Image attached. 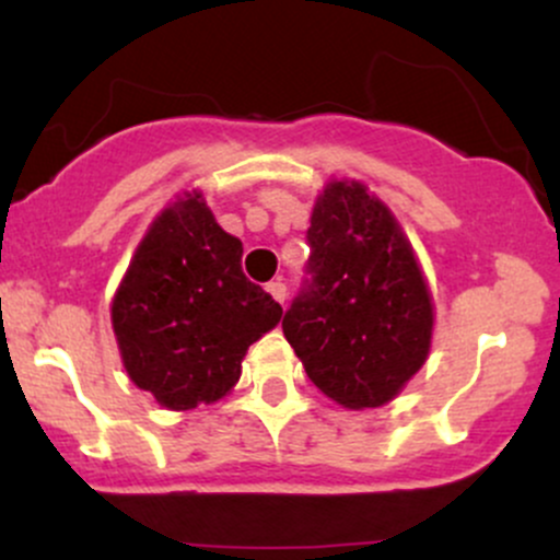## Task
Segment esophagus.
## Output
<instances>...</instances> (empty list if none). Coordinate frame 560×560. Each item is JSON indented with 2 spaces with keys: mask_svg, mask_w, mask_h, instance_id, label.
Segmentation results:
<instances>
[{
  "mask_svg": "<svg viewBox=\"0 0 560 560\" xmlns=\"http://www.w3.org/2000/svg\"><path fill=\"white\" fill-rule=\"evenodd\" d=\"M266 289L271 292V298L276 302H281V305H284V300H287V284H284V281H271V284H268Z\"/></svg>",
  "mask_w": 560,
  "mask_h": 560,
  "instance_id": "obj_1",
  "label": "esophagus"
}]
</instances>
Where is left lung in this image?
<instances>
[{
  "label": "left lung",
  "instance_id": "1",
  "mask_svg": "<svg viewBox=\"0 0 560 560\" xmlns=\"http://www.w3.org/2000/svg\"><path fill=\"white\" fill-rule=\"evenodd\" d=\"M311 258L281 329L307 378L352 410L389 402L432 345V300L408 240L358 182L313 208Z\"/></svg>",
  "mask_w": 560,
  "mask_h": 560
}]
</instances>
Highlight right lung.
Here are the masks:
<instances>
[{
  "instance_id": "right-lung-1",
  "label": "right lung",
  "mask_w": 560,
  "mask_h": 560,
  "mask_svg": "<svg viewBox=\"0 0 560 560\" xmlns=\"http://www.w3.org/2000/svg\"><path fill=\"white\" fill-rule=\"evenodd\" d=\"M279 318V302L242 271V242L199 191L155 218L113 300L128 376L171 410L221 400L247 347Z\"/></svg>"
}]
</instances>
